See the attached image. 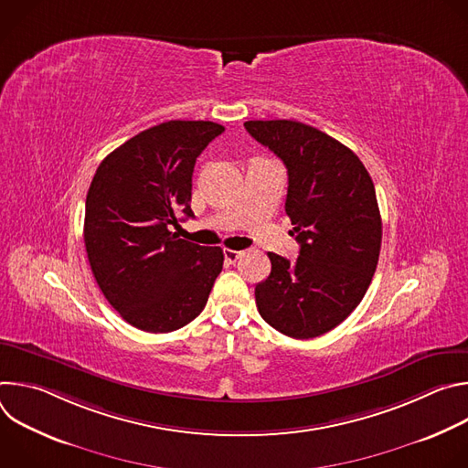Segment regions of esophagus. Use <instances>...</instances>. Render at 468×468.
I'll use <instances>...</instances> for the list:
<instances>
[{
    "instance_id": "obj_1",
    "label": "esophagus",
    "mask_w": 468,
    "mask_h": 468,
    "mask_svg": "<svg viewBox=\"0 0 468 468\" xmlns=\"http://www.w3.org/2000/svg\"><path fill=\"white\" fill-rule=\"evenodd\" d=\"M240 255H242V251H239V250H231V248L224 250V257H226L228 262H235Z\"/></svg>"
}]
</instances>
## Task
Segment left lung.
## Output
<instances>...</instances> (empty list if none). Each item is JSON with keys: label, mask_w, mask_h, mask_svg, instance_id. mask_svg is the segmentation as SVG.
<instances>
[{"label": "left lung", "mask_w": 468, "mask_h": 468, "mask_svg": "<svg viewBox=\"0 0 468 468\" xmlns=\"http://www.w3.org/2000/svg\"><path fill=\"white\" fill-rule=\"evenodd\" d=\"M287 166L285 213L300 242L296 262L269 251L271 276L255 287L264 322L292 339L337 327L363 300L378 266L381 217L359 157L296 120L244 122Z\"/></svg>", "instance_id": "8db88e82"}]
</instances>
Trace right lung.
Returning a JSON list of instances; mask_svg holds the SVG:
<instances>
[{
    "instance_id": "1",
    "label": "right lung",
    "mask_w": 468,
    "mask_h": 468,
    "mask_svg": "<svg viewBox=\"0 0 468 468\" xmlns=\"http://www.w3.org/2000/svg\"><path fill=\"white\" fill-rule=\"evenodd\" d=\"M222 133L204 120L154 125L111 152L92 177L83 229L90 269L107 302L143 331L186 325L222 272V248L170 231L194 217L196 159Z\"/></svg>"
}]
</instances>
